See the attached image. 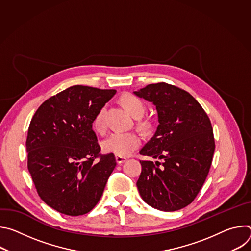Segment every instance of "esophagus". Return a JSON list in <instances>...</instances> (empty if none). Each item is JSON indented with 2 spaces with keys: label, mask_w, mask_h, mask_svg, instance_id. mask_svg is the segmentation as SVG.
Masks as SVG:
<instances>
[{
  "label": "esophagus",
  "mask_w": 251,
  "mask_h": 251,
  "mask_svg": "<svg viewBox=\"0 0 251 251\" xmlns=\"http://www.w3.org/2000/svg\"><path fill=\"white\" fill-rule=\"evenodd\" d=\"M115 160H116V163H117V164H122V163H124V162L126 161V158L120 157V156H116V157H115Z\"/></svg>",
  "instance_id": "esophagus-1"
}]
</instances>
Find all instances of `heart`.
I'll use <instances>...</instances> for the list:
<instances>
[{
    "label": "heart",
    "mask_w": 251,
    "mask_h": 251,
    "mask_svg": "<svg viewBox=\"0 0 251 251\" xmlns=\"http://www.w3.org/2000/svg\"><path fill=\"white\" fill-rule=\"evenodd\" d=\"M121 103L124 108L134 117L141 118L146 111V104L138 96L125 93L121 97ZM93 127L96 131L101 132L104 129V108L100 109L93 121ZM141 143L140 137L133 132L112 133L102 142V150L105 153L114 154L120 157L131 155Z\"/></svg>",
    "instance_id": "1"
}]
</instances>
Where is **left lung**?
Listing matches in <instances>:
<instances>
[{
  "instance_id": "1",
  "label": "left lung",
  "mask_w": 251,
  "mask_h": 251,
  "mask_svg": "<svg viewBox=\"0 0 251 251\" xmlns=\"http://www.w3.org/2000/svg\"><path fill=\"white\" fill-rule=\"evenodd\" d=\"M134 94L156 106L159 121L154 136L140 150L158 161H140L138 191L154 208L178 210L195 200L207 176L214 152L209 118L189 92L165 82Z\"/></svg>"
}]
</instances>
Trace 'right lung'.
Segmentation results:
<instances>
[{
	"label": "right lung",
	"instance_id": "1",
	"mask_svg": "<svg viewBox=\"0 0 251 251\" xmlns=\"http://www.w3.org/2000/svg\"><path fill=\"white\" fill-rule=\"evenodd\" d=\"M115 93L71 86L46 100L30 121L27 169L41 199L58 212L85 214L103 194L116 161L113 154H99L92 123Z\"/></svg>",
	"mask_w": 251,
	"mask_h": 251
}]
</instances>
